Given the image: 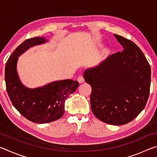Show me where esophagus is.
Masks as SVG:
<instances>
[{"instance_id":"esophagus-1","label":"esophagus","mask_w":157,"mask_h":157,"mask_svg":"<svg viewBox=\"0 0 157 157\" xmlns=\"http://www.w3.org/2000/svg\"><path fill=\"white\" fill-rule=\"evenodd\" d=\"M78 81L79 83H80V84L83 83V82H84V78L82 76H79L78 78Z\"/></svg>"}]
</instances>
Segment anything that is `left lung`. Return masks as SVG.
I'll return each mask as SVG.
<instances>
[{"mask_svg":"<svg viewBox=\"0 0 157 157\" xmlns=\"http://www.w3.org/2000/svg\"><path fill=\"white\" fill-rule=\"evenodd\" d=\"M114 36L124 50L109 55L84 78L91 85V110L101 121L113 125L129 123L145 108L150 94L151 68L134 42Z\"/></svg>","mask_w":157,"mask_h":157,"instance_id":"left-lung-1","label":"left lung"}]
</instances>
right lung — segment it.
I'll list each match as a JSON object with an SVG mask.
<instances>
[{
    "label": "right lung",
    "instance_id": "obj_1",
    "mask_svg": "<svg viewBox=\"0 0 157 157\" xmlns=\"http://www.w3.org/2000/svg\"><path fill=\"white\" fill-rule=\"evenodd\" d=\"M47 41L41 36L27 39L14 50L5 66V84L12 105L28 120L39 124L62 118L65 100L79 86L78 81L72 79L55 81L36 89L27 88L21 83L17 71L18 57L30 47Z\"/></svg>",
    "mask_w": 157,
    "mask_h": 157
}]
</instances>
